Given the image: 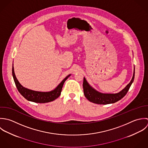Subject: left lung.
<instances>
[{"label": "left lung", "instance_id": "8db88e82", "mask_svg": "<svg viewBox=\"0 0 148 148\" xmlns=\"http://www.w3.org/2000/svg\"><path fill=\"white\" fill-rule=\"evenodd\" d=\"M135 74V68H134V73L132 80L130 83L124 88L116 94H105L100 92L92 88L87 82L85 78H84L83 88L85 97L89 101L100 105H106L113 103L121 99L127 92L130 86L134 81Z\"/></svg>", "mask_w": 148, "mask_h": 148}]
</instances>
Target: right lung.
<instances>
[{"label": "right lung", "mask_w": 148, "mask_h": 148, "mask_svg": "<svg viewBox=\"0 0 148 148\" xmlns=\"http://www.w3.org/2000/svg\"><path fill=\"white\" fill-rule=\"evenodd\" d=\"M12 73L15 85L21 95L29 101L40 103L51 102L58 98L59 95H60L62 89L65 81L71 75V74L67 75L54 90L48 92H42L32 90L23 87L18 81L14 73V69L13 66Z\"/></svg>", "instance_id": "right-lung-1"}]
</instances>
